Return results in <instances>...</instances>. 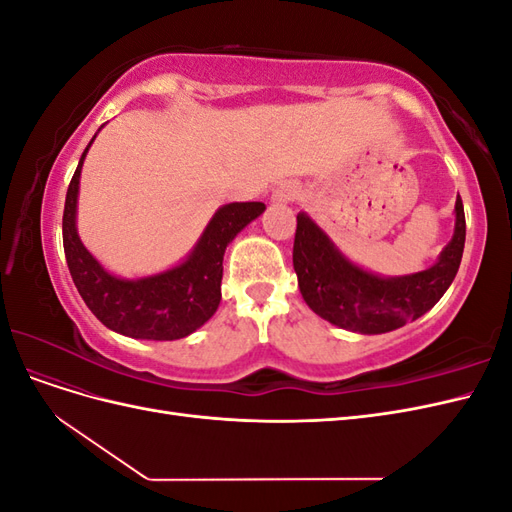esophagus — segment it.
<instances>
[{
  "label": "esophagus",
  "mask_w": 512,
  "mask_h": 512,
  "mask_svg": "<svg viewBox=\"0 0 512 512\" xmlns=\"http://www.w3.org/2000/svg\"><path fill=\"white\" fill-rule=\"evenodd\" d=\"M299 196V185L294 181H282L273 192V203L277 205H288L294 198Z\"/></svg>",
  "instance_id": "esophagus-1"
}]
</instances>
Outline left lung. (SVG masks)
Segmentation results:
<instances>
[{
  "label": "left lung",
  "instance_id": "left-lung-1",
  "mask_svg": "<svg viewBox=\"0 0 512 512\" xmlns=\"http://www.w3.org/2000/svg\"><path fill=\"white\" fill-rule=\"evenodd\" d=\"M466 243V215L457 196L455 232L433 267L380 277L356 267L307 213L297 215L292 265L299 290L314 312L346 331L378 335L421 318L453 284Z\"/></svg>",
  "mask_w": 512,
  "mask_h": 512
}]
</instances>
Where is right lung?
<instances>
[{
    "label": "right lung",
    "instance_id": "1",
    "mask_svg": "<svg viewBox=\"0 0 512 512\" xmlns=\"http://www.w3.org/2000/svg\"><path fill=\"white\" fill-rule=\"evenodd\" d=\"M94 138L85 147L68 185L61 224L72 282L91 314L115 333L153 342H173L190 335L203 327L220 305L222 260L228 243L267 207L262 203L224 205L215 211L192 254L181 265L141 280H121L89 254L76 232L81 168Z\"/></svg>",
    "mask_w": 512,
    "mask_h": 512
}]
</instances>
